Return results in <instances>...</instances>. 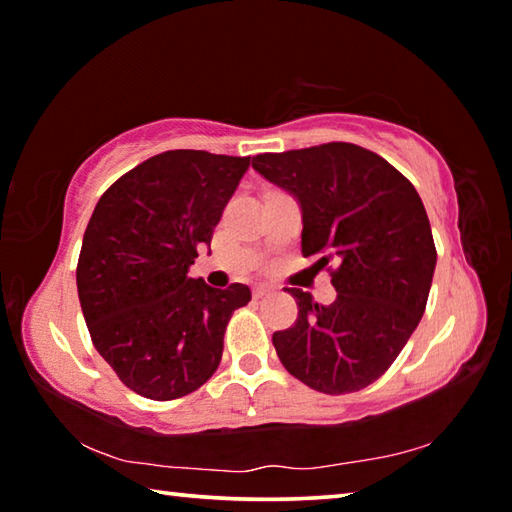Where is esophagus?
<instances>
[{
    "label": "esophagus",
    "instance_id": "1",
    "mask_svg": "<svg viewBox=\"0 0 512 512\" xmlns=\"http://www.w3.org/2000/svg\"><path fill=\"white\" fill-rule=\"evenodd\" d=\"M268 293H271V289H266V287H255V289H253V298H255V300H259V298L268 296Z\"/></svg>",
    "mask_w": 512,
    "mask_h": 512
}]
</instances>
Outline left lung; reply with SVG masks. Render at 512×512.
<instances>
[{"mask_svg": "<svg viewBox=\"0 0 512 512\" xmlns=\"http://www.w3.org/2000/svg\"><path fill=\"white\" fill-rule=\"evenodd\" d=\"M253 169L298 201L302 255L336 264L332 305L289 289L298 320L273 334L277 357L314 391H361L391 368L427 307L436 246L422 198L393 164L348 142L262 153Z\"/></svg>", "mask_w": 512, "mask_h": 512, "instance_id": "left-lung-1", "label": "left lung"}]
</instances>
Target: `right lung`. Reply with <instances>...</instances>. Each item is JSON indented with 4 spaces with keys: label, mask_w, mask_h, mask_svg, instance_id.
I'll use <instances>...</instances> for the list:
<instances>
[{
    "label": "right lung",
    "mask_w": 512,
    "mask_h": 512,
    "mask_svg": "<svg viewBox=\"0 0 512 512\" xmlns=\"http://www.w3.org/2000/svg\"><path fill=\"white\" fill-rule=\"evenodd\" d=\"M248 167L235 155L167 151L94 207L76 266L81 309L94 348L137 395L176 400L219 368L225 327L250 289H214L189 266Z\"/></svg>",
    "instance_id": "add662e5"
}]
</instances>
